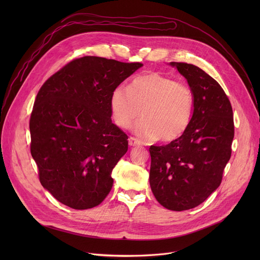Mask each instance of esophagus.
<instances>
[{"label": "esophagus", "instance_id": "1", "mask_svg": "<svg viewBox=\"0 0 260 260\" xmlns=\"http://www.w3.org/2000/svg\"><path fill=\"white\" fill-rule=\"evenodd\" d=\"M128 145L129 146H132V147H134V146H140V141H138L136 138H134V137H131L129 139H128Z\"/></svg>", "mask_w": 260, "mask_h": 260}]
</instances>
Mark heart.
<instances>
[{
  "mask_svg": "<svg viewBox=\"0 0 260 260\" xmlns=\"http://www.w3.org/2000/svg\"><path fill=\"white\" fill-rule=\"evenodd\" d=\"M110 113L114 123L133 127L143 141L168 143L180 138L187 129L193 112V93L188 84L150 73L135 78L127 89L117 86L110 95Z\"/></svg>",
  "mask_w": 260,
  "mask_h": 260,
  "instance_id": "1",
  "label": "heart"
}]
</instances>
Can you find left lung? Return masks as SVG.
<instances>
[{"label":"left lung","instance_id":"left-lung-1","mask_svg":"<svg viewBox=\"0 0 260 260\" xmlns=\"http://www.w3.org/2000/svg\"><path fill=\"white\" fill-rule=\"evenodd\" d=\"M169 66L187 80L193 112L180 138L149 148V182L161 206L185 211L204 203L219 187L232 154L233 108L219 83L199 67L174 61Z\"/></svg>","mask_w":260,"mask_h":260}]
</instances>
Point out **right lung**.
I'll list each match as a JSON object with an SVG mask.
<instances>
[{
    "instance_id": "add662e5",
    "label": "right lung",
    "mask_w": 260,
    "mask_h": 260,
    "mask_svg": "<svg viewBox=\"0 0 260 260\" xmlns=\"http://www.w3.org/2000/svg\"><path fill=\"white\" fill-rule=\"evenodd\" d=\"M143 67L98 56L75 59L37 94L29 120L30 153L42 186L76 210L100 205L128 148L110 113L113 89Z\"/></svg>"
}]
</instances>
